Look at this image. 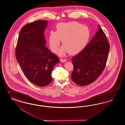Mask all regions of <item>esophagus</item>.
Instances as JSON below:
<instances>
[{
  "label": "esophagus",
  "mask_w": 125,
  "mask_h": 125,
  "mask_svg": "<svg viewBox=\"0 0 125 125\" xmlns=\"http://www.w3.org/2000/svg\"><path fill=\"white\" fill-rule=\"evenodd\" d=\"M60 62H62V63H64V62H65V61H66V60H65V59H61L60 60Z\"/></svg>",
  "instance_id": "34e87169"
}]
</instances>
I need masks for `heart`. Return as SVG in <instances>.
Instances as JSON below:
<instances>
[{
    "label": "heart",
    "instance_id": "heart-1",
    "mask_svg": "<svg viewBox=\"0 0 125 125\" xmlns=\"http://www.w3.org/2000/svg\"><path fill=\"white\" fill-rule=\"evenodd\" d=\"M88 27L76 22L60 23L57 26V31H51L48 40L51 50L56 52L62 40L64 44L59 50L60 55L69 52L75 54L82 51L86 46L90 37Z\"/></svg>",
    "mask_w": 125,
    "mask_h": 125
}]
</instances>
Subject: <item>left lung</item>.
<instances>
[{"label":"left lung","mask_w":125,"mask_h":125,"mask_svg":"<svg viewBox=\"0 0 125 125\" xmlns=\"http://www.w3.org/2000/svg\"><path fill=\"white\" fill-rule=\"evenodd\" d=\"M109 50L106 36L99 25L98 30L89 43L72 59V81L82 86L95 81L104 69Z\"/></svg>","instance_id":"1"}]
</instances>
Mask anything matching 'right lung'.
<instances>
[{
  "label": "right lung",
  "instance_id": "right-lung-1",
  "mask_svg": "<svg viewBox=\"0 0 125 125\" xmlns=\"http://www.w3.org/2000/svg\"><path fill=\"white\" fill-rule=\"evenodd\" d=\"M48 21H36L26 24L21 30L16 47L17 61L27 78L39 87L52 82L54 66L60 62L58 57L45 46L44 31Z\"/></svg>",
  "mask_w": 125,
  "mask_h": 125
}]
</instances>
